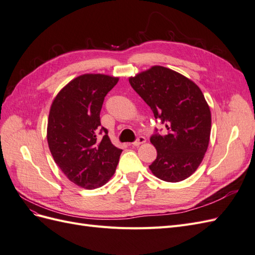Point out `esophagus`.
Returning a JSON list of instances; mask_svg holds the SVG:
<instances>
[{
  "mask_svg": "<svg viewBox=\"0 0 255 255\" xmlns=\"http://www.w3.org/2000/svg\"><path fill=\"white\" fill-rule=\"evenodd\" d=\"M144 142H145V138L142 137V136H140V137H138V139H137L135 142H133L132 144H133L134 146H139L140 144H142V143H144Z\"/></svg>",
  "mask_w": 255,
  "mask_h": 255,
  "instance_id": "obj_1",
  "label": "esophagus"
}]
</instances>
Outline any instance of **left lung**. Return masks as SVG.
<instances>
[{
    "mask_svg": "<svg viewBox=\"0 0 255 255\" xmlns=\"http://www.w3.org/2000/svg\"><path fill=\"white\" fill-rule=\"evenodd\" d=\"M128 82L167 128L166 135L150 138L157 151L151 172L166 182L187 179L202 163L210 142L212 115L201 89L163 66H152L129 76Z\"/></svg>",
    "mask_w": 255,
    "mask_h": 255,
    "instance_id": "left-lung-1",
    "label": "left lung"
}]
</instances>
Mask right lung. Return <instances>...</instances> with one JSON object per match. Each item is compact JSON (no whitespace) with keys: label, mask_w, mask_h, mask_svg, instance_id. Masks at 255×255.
Returning a JSON list of instances; mask_svg holds the SVG:
<instances>
[{"label":"right lung","mask_w":255,"mask_h":255,"mask_svg":"<svg viewBox=\"0 0 255 255\" xmlns=\"http://www.w3.org/2000/svg\"><path fill=\"white\" fill-rule=\"evenodd\" d=\"M118 81L107 74H82L61 88L51 104L47 128L51 154L63 173L80 187L103 186L117 168L122 150L112 143L106 128L100 129V112ZM99 130L106 133L101 141Z\"/></svg>","instance_id":"add662e5"}]
</instances>
